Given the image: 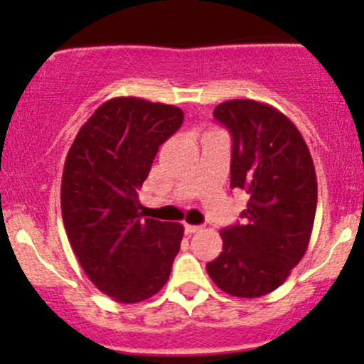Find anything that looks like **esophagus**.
I'll return each mask as SVG.
<instances>
[{"label": "esophagus", "instance_id": "34e87169", "mask_svg": "<svg viewBox=\"0 0 364 364\" xmlns=\"http://www.w3.org/2000/svg\"><path fill=\"white\" fill-rule=\"evenodd\" d=\"M183 228H186V232H187V234H194V232H198V230H201V225L186 224V225H183Z\"/></svg>", "mask_w": 364, "mask_h": 364}]
</instances>
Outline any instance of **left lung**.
Wrapping results in <instances>:
<instances>
[{
    "label": "left lung",
    "mask_w": 364,
    "mask_h": 364,
    "mask_svg": "<svg viewBox=\"0 0 364 364\" xmlns=\"http://www.w3.org/2000/svg\"><path fill=\"white\" fill-rule=\"evenodd\" d=\"M213 116L232 135L230 187L250 199L241 224L220 230L222 252L206 271L222 291L255 299L279 288L306 255L318 205L314 163L295 124L272 105L228 100Z\"/></svg>",
    "instance_id": "left-lung-1"
}]
</instances>
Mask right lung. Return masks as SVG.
<instances>
[{"instance_id":"1","label":"right lung","mask_w":364,"mask_h":364,"mask_svg":"<svg viewBox=\"0 0 364 364\" xmlns=\"http://www.w3.org/2000/svg\"><path fill=\"white\" fill-rule=\"evenodd\" d=\"M182 121L175 105L116 97L95 109L65 158L60 208L69 243L88 279L116 302L156 295L181 250L183 225L144 218L139 189Z\"/></svg>"}]
</instances>
